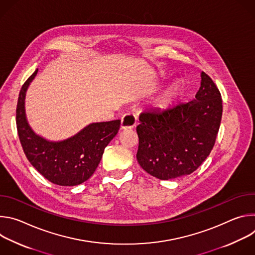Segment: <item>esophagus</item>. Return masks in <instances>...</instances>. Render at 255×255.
I'll return each instance as SVG.
<instances>
[{"label": "esophagus", "mask_w": 255, "mask_h": 255, "mask_svg": "<svg viewBox=\"0 0 255 255\" xmlns=\"http://www.w3.org/2000/svg\"><path fill=\"white\" fill-rule=\"evenodd\" d=\"M136 125V117L133 114H126L124 115V117L122 118L121 121V129L126 131V130H131L132 128H134V126Z\"/></svg>", "instance_id": "obj_1"}]
</instances>
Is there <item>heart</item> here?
<instances>
[{
  "instance_id": "1",
  "label": "heart",
  "mask_w": 255,
  "mask_h": 255,
  "mask_svg": "<svg viewBox=\"0 0 255 255\" xmlns=\"http://www.w3.org/2000/svg\"><path fill=\"white\" fill-rule=\"evenodd\" d=\"M181 88L178 84L174 83L164 89L152 102V107L158 111H164L170 108L179 98Z\"/></svg>"
}]
</instances>
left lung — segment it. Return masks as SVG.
<instances>
[{
  "label": "left lung",
  "mask_w": 255,
  "mask_h": 255,
  "mask_svg": "<svg viewBox=\"0 0 255 255\" xmlns=\"http://www.w3.org/2000/svg\"><path fill=\"white\" fill-rule=\"evenodd\" d=\"M221 94L205 72L193 101L141 113L137 161L159 179L194 172L209 156L222 118Z\"/></svg>",
  "instance_id": "8db88e82"
}]
</instances>
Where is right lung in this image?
<instances>
[{
    "label": "right lung",
    "mask_w": 255,
    "mask_h": 255,
    "mask_svg": "<svg viewBox=\"0 0 255 255\" xmlns=\"http://www.w3.org/2000/svg\"><path fill=\"white\" fill-rule=\"evenodd\" d=\"M38 68L23 85L16 123L24 153L30 163L52 184L72 187L88 180L98 167L105 147L117 135L121 120L91 123L66 139L52 141L35 133L25 110L26 93Z\"/></svg>",
    "instance_id": "obj_1"
}]
</instances>
